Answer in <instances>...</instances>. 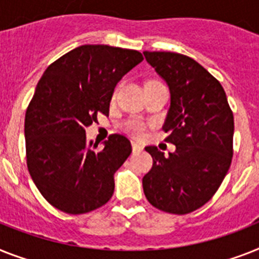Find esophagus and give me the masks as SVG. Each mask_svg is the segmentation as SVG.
<instances>
[{
    "label": "esophagus",
    "mask_w": 259,
    "mask_h": 259,
    "mask_svg": "<svg viewBox=\"0 0 259 259\" xmlns=\"http://www.w3.org/2000/svg\"><path fill=\"white\" fill-rule=\"evenodd\" d=\"M132 151L134 152H142L143 147L140 144H138V143H132Z\"/></svg>",
    "instance_id": "34e87169"
}]
</instances>
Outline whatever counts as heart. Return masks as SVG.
<instances>
[{
  "mask_svg": "<svg viewBox=\"0 0 259 259\" xmlns=\"http://www.w3.org/2000/svg\"><path fill=\"white\" fill-rule=\"evenodd\" d=\"M124 131L132 135L134 138L142 139L145 136V125L143 124L142 121L139 120H131L128 121L127 124L124 125Z\"/></svg>",
  "mask_w": 259,
  "mask_h": 259,
  "instance_id": "b5f03b06",
  "label": "heart"
}]
</instances>
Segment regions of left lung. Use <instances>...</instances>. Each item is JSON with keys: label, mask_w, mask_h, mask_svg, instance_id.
<instances>
[{"label": "left lung", "mask_w": 259, "mask_h": 259, "mask_svg": "<svg viewBox=\"0 0 259 259\" xmlns=\"http://www.w3.org/2000/svg\"><path fill=\"white\" fill-rule=\"evenodd\" d=\"M169 87L170 107L163 130L176 151L165 156L145 147L153 165L143 177L147 200L160 210L187 214L213 197L233 157L234 117L221 83L187 55L144 51Z\"/></svg>", "instance_id": "left-lung-1"}]
</instances>
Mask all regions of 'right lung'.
<instances>
[{"mask_svg":"<svg viewBox=\"0 0 259 259\" xmlns=\"http://www.w3.org/2000/svg\"><path fill=\"white\" fill-rule=\"evenodd\" d=\"M143 61L142 53L83 45L51 63L37 84L25 116L27 169L53 206L82 214L114 194V175L131 155L123 135L98 149L84 128L108 115L117 82Z\"/></svg>","mask_w":259,"mask_h":259,"instance_id":"add662e5","label":"right lung"}]
</instances>
